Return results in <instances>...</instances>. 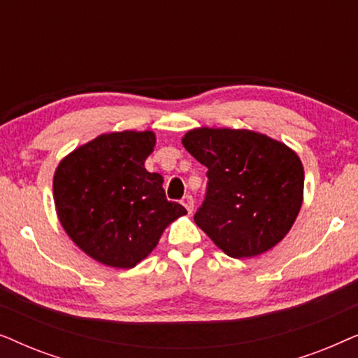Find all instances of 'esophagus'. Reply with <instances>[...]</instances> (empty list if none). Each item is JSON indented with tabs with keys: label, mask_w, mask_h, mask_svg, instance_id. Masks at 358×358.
<instances>
[{
	"label": "esophagus",
	"mask_w": 358,
	"mask_h": 358,
	"mask_svg": "<svg viewBox=\"0 0 358 358\" xmlns=\"http://www.w3.org/2000/svg\"><path fill=\"white\" fill-rule=\"evenodd\" d=\"M182 205L189 213H192L194 212V197H192V195H185V197L182 199Z\"/></svg>",
	"instance_id": "esophagus-1"
}]
</instances>
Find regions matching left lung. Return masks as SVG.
Here are the masks:
<instances>
[{
  "label": "left lung",
  "instance_id": "8db88e82",
  "mask_svg": "<svg viewBox=\"0 0 358 358\" xmlns=\"http://www.w3.org/2000/svg\"><path fill=\"white\" fill-rule=\"evenodd\" d=\"M184 148L207 166V197L194 222L229 257H256L277 246L300 213L301 159L282 141L246 129L199 127Z\"/></svg>",
  "mask_w": 358,
  "mask_h": 358
}]
</instances>
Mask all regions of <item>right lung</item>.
I'll list each match as a JSON object with an SVG mask.
<instances>
[{"instance_id": "obj_1", "label": "right lung", "mask_w": 358, "mask_h": 358, "mask_svg": "<svg viewBox=\"0 0 358 358\" xmlns=\"http://www.w3.org/2000/svg\"><path fill=\"white\" fill-rule=\"evenodd\" d=\"M155 145L151 130L102 134L68 153L53 174L63 229L104 266L134 268L158 246L164 229L187 213L166 199L163 176L145 168Z\"/></svg>"}]
</instances>
